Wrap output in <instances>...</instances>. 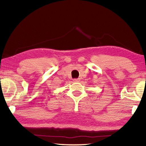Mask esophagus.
<instances>
[{"mask_svg": "<svg viewBox=\"0 0 146 146\" xmlns=\"http://www.w3.org/2000/svg\"><path fill=\"white\" fill-rule=\"evenodd\" d=\"M73 81L75 82H80V78H75L73 79Z\"/></svg>", "mask_w": 146, "mask_h": 146, "instance_id": "1", "label": "esophagus"}]
</instances>
